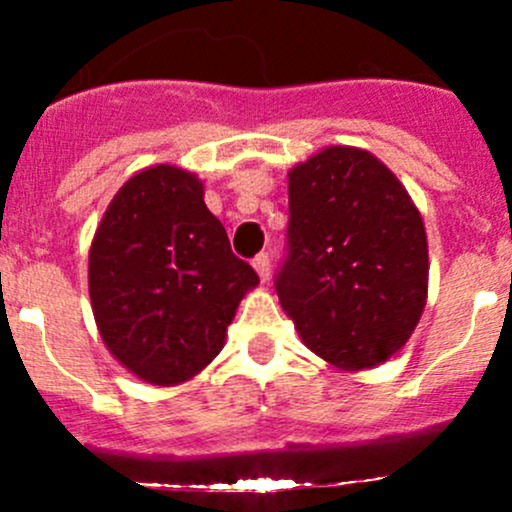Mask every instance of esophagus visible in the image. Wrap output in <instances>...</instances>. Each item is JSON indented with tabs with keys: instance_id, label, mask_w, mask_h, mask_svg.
Wrapping results in <instances>:
<instances>
[{
	"instance_id": "34e87169",
	"label": "esophagus",
	"mask_w": 512,
	"mask_h": 512,
	"mask_svg": "<svg viewBox=\"0 0 512 512\" xmlns=\"http://www.w3.org/2000/svg\"><path fill=\"white\" fill-rule=\"evenodd\" d=\"M252 267L257 270L260 280H267V277H270V255H267V252H260V255H255V260H252Z\"/></svg>"
}]
</instances>
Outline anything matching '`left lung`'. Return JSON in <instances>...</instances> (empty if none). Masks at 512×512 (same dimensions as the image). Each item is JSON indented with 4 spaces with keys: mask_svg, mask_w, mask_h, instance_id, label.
<instances>
[{
    "mask_svg": "<svg viewBox=\"0 0 512 512\" xmlns=\"http://www.w3.org/2000/svg\"><path fill=\"white\" fill-rule=\"evenodd\" d=\"M275 289L302 342L337 369H371L411 337L426 304V230L369 151L332 146L289 170Z\"/></svg>",
    "mask_w": 512,
    "mask_h": 512,
    "instance_id": "left-lung-1",
    "label": "left lung"
}]
</instances>
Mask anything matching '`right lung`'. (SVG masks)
I'll list each match as a JSON object with an SVG mask.
<instances>
[{
  "instance_id": "right-lung-1",
  "label": "right lung",
  "mask_w": 512,
  "mask_h": 512,
  "mask_svg": "<svg viewBox=\"0 0 512 512\" xmlns=\"http://www.w3.org/2000/svg\"><path fill=\"white\" fill-rule=\"evenodd\" d=\"M260 282L205 208L203 183L156 165L108 205L89 252V294L101 339L138 379L188 381L223 349L240 299Z\"/></svg>"
}]
</instances>
